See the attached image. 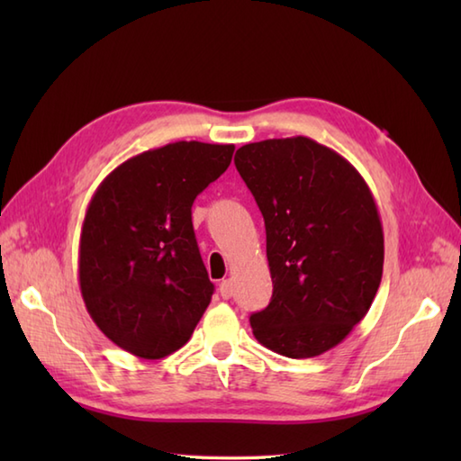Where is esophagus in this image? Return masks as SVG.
I'll list each match as a JSON object with an SVG mask.
<instances>
[{
    "mask_svg": "<svg viewBox=\"0 0 461 461\" xmlns=\"http://www.w3.org/2000/svg\"><path fill=\"white\" fill-rule=\"evenodd\" d=\"M220 295H221L223 299H231V295H233V285H231L230 279H223V281L220 283Z\"/></svg>",
    "mask_w": 461,
    "mask_h": 461,
    "instance_id": "34e87169",
    "label": "esophagus"
}]
</instances>
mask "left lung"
Listing matches in <instances>:
<instances>
[{"label":"left lung","mask_w":461,"mask_h":461,"mask_svg":"<svg viewBox=\"0 0 461 461\" xmlns=\"http://www.w3.org/2000/svg\"><path fill=\"white\" fill-rule=\"evenodd\" d=\"M236 168L266 220L269 305L249 317L263 347L311 358L365 319L384 266V233L365 178L307 136L241 146Z\"/></svg>","instance_id":"1"}]
</instances>
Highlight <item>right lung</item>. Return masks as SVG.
<instances>
[{
  "instance_id": "1",
  "label": "right lung",
  "mask_w": 461,
  "mask_h": 461,
  "mask_svg": "<svg viewBox=\"0 0 461 461\" xmlns=\"http://www.w3.org/2000/svg\"><path fill=\"white\" fill-rule=\"evenodd\" d=\"M233 150L166 144L116 166L93 194L79 243L81 295L104 337L134 357L182 348L210 305L192 203L228 170Z\"/></svg>"
}]
</instances>
